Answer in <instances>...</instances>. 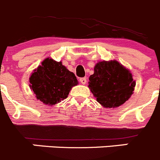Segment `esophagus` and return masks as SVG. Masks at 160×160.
Segmentation results:
<instances>
[{
    "mask_svg": "<svg viewBox=\"0 0 160 160\" xmlns=\"http://www.w3.org/2000/svg\"><path fill=\"white\" fill-rule=\"evenodd\" d=\"M80 81L82 84H85V83H87V79H86V77H83V78L80 79Z\"/></svg>",
    "mask_w": 160,
    "mask_h": 160,
    "instance_id": "obj_1",
    "label": "esophagus"
}]
</instances>
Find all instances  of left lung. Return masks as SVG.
I'll return each instance as SVG.
<instances>
[{"instance_id":"left-lung-1","label":"left lung","mask_w":160,"mask_h":160,"mask_svg":"<svg viewBox=\"0 0 160 160\" xmlns=\"http://www.w3.org/2000/svg\"><path fill=\"white\" fill-rule=\"evenodd\" d=\"M135 86L130 70L116 60L98 62L89 77V89L97 102L106 108L125 103L133 94Z\"/></svg>"}]
</instances>
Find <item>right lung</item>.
<instances>
[{
	"label": "right lung",
	"instance_id": "right-lung-1",
	"mask_svg": "<svg viewBox=\"0 0 160 160\" xmlns=\"http://www.w3.org/2000/svg\"><path fill=\"white\" fill-rule=\"evenodd\" d=\"M30 88L35 98L46 105L53 106L68 97L72 88L78 84L74 73L62 62L46 58L34 69L29 78Z\"/></svg>",
	"mask_w": 160,
	"mask_h": 160
}]
</instances>
